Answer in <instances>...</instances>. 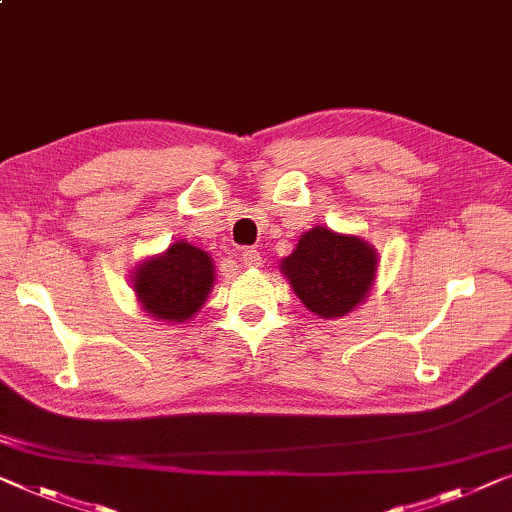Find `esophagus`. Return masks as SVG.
<instances>
[{"label":"esophagus","instance_id":"1","mask_svg":"<svg viewBox=\"0 0 512 512\" xmlns=\"http://www.w3.org/2000/svg\"><path fill=\"white\" fill-rule=\"evenodd\" d=\"M241 262L246 264V266H250V269H253V266H259L262 264V257H259V253L255 248H246L241 253Z\"/></svg>","mask_w":512,"mask_h":512}]
</instances>
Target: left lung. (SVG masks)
Returning a JSON list of instances; mask_svg holds the SVG:
<instances>
[{
    "instance_id": "left-lung-1",
    "label": "left lung",
    "mask_w": 512,
    "mask_h": 512,
    "mask_svg": "<svg viewBox=\"0 0 512 512\" xmlns=\"http://www.w3.org/2000/svg\"><path fill=\"white\" fill-rule=\"evenodd\" d=\"M376 264V250L366 241L313 227L280 266L308 311L320 318H341L364 301Z\"/></svg>"
}]
</instances>
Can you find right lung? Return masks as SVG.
Segmentation results:
<instances>
[{
  "label": "right lung",
  "instance_id": "right-lung-1",
  "mask_svg": "<svg viewBox=\"0 0 512 512\" xmlns=\"http://www.w3.org/2000/svg\"><path fill=\"white\" fill-rule=\"evenodd\" d=\"M213 262L204 250L178 241L134 273V292L153 318L185 322L204 304L213 287Z\"/></svg>",
  "mask_w": 512,
  "mask_h": 512
}]
</instances>
